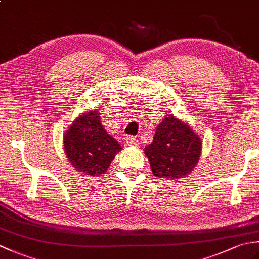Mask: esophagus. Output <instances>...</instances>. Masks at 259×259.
<instances>
[{"label":"esophagus","mask_w":259,"mask_h":259,"mask_svg":"<svg viewBox=\"0 0 259 259\" xmlns=\"http://www.w3.org/2000/svg\"><path fill=\"white\" fill-rule=\"evenodd\" d=\"M125 142L129 146H136L137 144H138V140H137V138H136L135 136H128L125 138Z\"/></svg>","instance_id":"1"}]
</instances>
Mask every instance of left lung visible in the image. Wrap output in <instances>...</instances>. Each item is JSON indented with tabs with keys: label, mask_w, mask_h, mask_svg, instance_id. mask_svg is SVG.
<instances>
[{
	"label": "left lung",
	"mask_w": 259,
	"mask_h": 259,
	"mask_svg": "<svg viewBox=\"0 0 259 259\" xmlns=\"http://www.w3.org/2000/svg\"><path fill=\"white\" fill-rule=\"evenodd\" d=\"M145 153L157 177L181 178L191 172L199 160L201 140L189 125L168 115L158 125Z\"/></svg>",
	"instance_id": "1"
}]
</instances>
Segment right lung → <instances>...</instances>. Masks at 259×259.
<instances>
[{
  "instance_id": "add662e5",
  "label": "right lung",
  "mask_w": 259,
  "mask_h": 259,
  "mask_svg": "<svg viewBox=\"0 0 259 259\" xmlns=\"http://www.w3.org/2000/svg\"><path fill=\"white\" fill-rule=\"evenodd\" d=\"M63 141L71 166L90 176L106 172L121 150L119 142L104 130L97 110L81 114L67 130Z\"/></svg>"
}]
</instances>
